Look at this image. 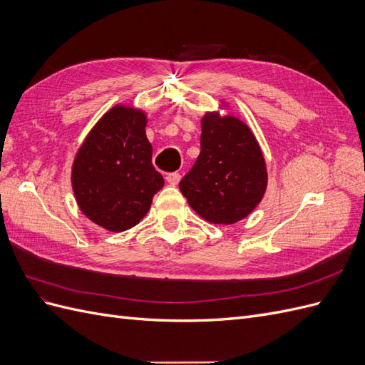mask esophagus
I'll list each match as a JSON object with an SVG mask.
<instances>
[{
	"label": "esophagus",
	"mask_w": 365,
	"mask_h": 365,
	"mask_svg": "<svg viewBox=\"0 0 365 365\" xmlns=\"http://www.w3.org/2000/svg\"><path fill=\"white\" fill-rule=\"evenodd\" d=\"M165 180H168V182L170 185H176V184L180 182V180H181V175L178 172H172V173H169L168 176H165Z\"/></svg>",
	"instance_id": "obj_1"
}]
</instances>
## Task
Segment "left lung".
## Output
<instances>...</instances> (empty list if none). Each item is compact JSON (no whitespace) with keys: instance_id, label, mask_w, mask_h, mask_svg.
I'll list each match as a JSON object with an SVG mask.
<instances>
[{"instance_id":"obj_1","label":"left lung","mask_w":365,"mask_h":365,"mask_svg":"<svg viewBox=\"0 0 365 365\" xmlns=\"http://www.w3.org/2000/svg\"><path fill=\"white\" fill-rule=\"evenodd\" d=\"M201 153L180 182L187 202L207 222L247 217L267 192L268 172L252 130L235 115L205 113Z\"/></svg>"}]
</instances>
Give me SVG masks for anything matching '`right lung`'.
Listing matches in <instances>:
<instances>
[{"label":"right lung","mask_w":365,"mask_h":365,"mask_svg":"<svg viewBox=\"0 0 365 365\" xmlns=\"http://www.w3.org/2000/svg\"><path fill=\"white\" fill-rule=\"evenodd\" d=\"M146 113L115 105L77 150L71 185L81 212L108 231H125L146 216L164 180L152 165Z\"/></svg>","instance_id":"1"}]
</instances>
